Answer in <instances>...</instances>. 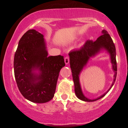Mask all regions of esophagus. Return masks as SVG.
I'll return each mask as SVG.
<instances>
[{"mask_svg": "<svg viewBox=\"0 0 128 128\" xmlns=\"http://www.w3.org/2000/svg\"><path fill=\"white\" fill-rule=\"evenodd\" d=\"M64 63L66 64H68L69 63V58L68 56L64 58Z\"/></svg>", "mask_w": 128, "mask_h": 128, "instance_id": "obj_1", "label": "esophagus"}]
</instances>
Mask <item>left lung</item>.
<instances>
[{
  "label": "left lung",
  "mask_w": 128,
  "mask_h": 128,
  "mask_svg": "<svg viewBox=\"0 0 128 128\" xmlns=\"http://www.w3.org/2000/svg\"><path fill=\"white\" fill-rule=\"evenodd\" d=\"M102 51L109 54L114 74V80L110 88L102 95L95 99H90L85 97L82 92L79 76L80 73L91 57H93ZM70 65L72 72V77L74 85V92L78 99L86 102H92L104 97L113 86L116 78L117 64L116 61V49L112 40L107 31L102 30V35L95 41L88 40L80 50H72L69 53Z\"/></svg>",
  "instance_id": "8db88e82"
}]
</instances>
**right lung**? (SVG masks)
Returning <instances> with one entry per match:
<instances>
[{
  "instance_id": "1",
  "label": "right lung",
  "mask_w": 128,
  "mask_h": 128,
  "mask_svg": "<svg viewBox=\"0 0 128 128\" xmlns=\"http://www.w3.org/2000/svg\"><path fill=\"white\" fill-rule=\"evenodd\" d=\"M44 35L36 30L27 31L18 42L14 58L17 86L23 97L35 103L53 98L64 56H48Z\"/></svg>"
}]
</instances>
